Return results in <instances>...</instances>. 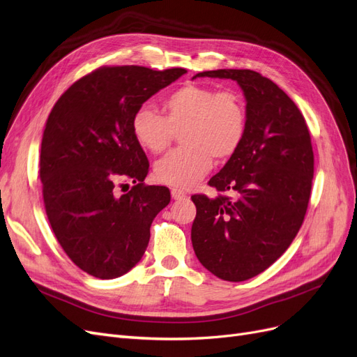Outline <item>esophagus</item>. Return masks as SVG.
I'll use <instances>...</instances> for the list:
<instances>
[{
  "label": "esophagus",
  "instance_id": "34e87169",
  "mask_svg": "<svg viewBox=\"0 0 357 357\" xmlns=\"http://www.w3.org/2000/svg\"><path fill=\"white\" fill-rule=\"evenodd\" d=\"M170 194H172V199L175 200H183L187 197V192H183L182 190H178V188H172Z\"/></svg>",
  "mask_w": 357,
  "mask_h": 357
}]
</instances>
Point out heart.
<instances>
[{
  "label": "heart",
  "mask_w": 357,
  "mask_h": 357,
  "mask_svg": "<svg viewBox=\"0 0 357 357\" xmlns=\"http://www.w3.org/2000/svg\"><path fill=\"white\" fill-rule=\"evenodd\" d=\"M163 116L142 107L132 119V133L141 148L162 154L179 132L182 146L154 167L158 182L174 188H191L212 167V158L224 163L245 141L248 109L234 90L218 91L209 86L185 84L162 100Z\"/></svg>",
  "instance_id": "1"
}]
</instances>
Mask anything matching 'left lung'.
I'll return each mask as SVG.
<instances>
[{
    "label": "left lung",
    "mask_w": 357,
    "mask_h": 357,
    "mask_svg": "<svg viewBox=\"0 0 357 357\" xmlns=\"http://www.w3.org/2000/svg\"><path fill=\"white\" fill-rule=\"evenodd\" d=\"M197 77L229 78L243 90L245 141L211 178L220 194L191 197L195 255L204 268L228 282L255 278L278 261L300 231L312 192L314 155L301 111L284 91L250 70H216Z\"/></svg>",
    "instance_id": "left-lung-1"
}]
</instances>
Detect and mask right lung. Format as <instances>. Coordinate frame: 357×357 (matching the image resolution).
I'll return each mask as SVG.
<instances>
[{"mask_svg": "<svg viewBox=\"0 0 357 357\" xmlns=\"http://www.w3.org/2000/svg\"><path fill=\"white\" fill-rule=\"evenodd\" d=\"M185 73L102 66L68 89L45 123L40 155L45 213L65 254L98 279L120 278L141 261L153 220L170 202L169 188L144 183L149 163L133 137L132 119ZM129 178L135 185L117 195Z\"/></svg>", "mask_w": 357, "mask_h": 357, "instance_id": "obj_1", "label": "right lung"}]
</instances>
